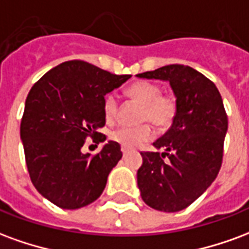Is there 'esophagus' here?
<instances>
[{
  "label": "esophagus",
  "mask_w": 249,
  "mask_h": 249,
  "mask_svg": "<svg viewBox=\"0 0 249 249\" xmlns=\"http://www.w3.org/2000/svg\"><path fill=\"white\" fill-rule=\"evenodd\" d=\"M126 153H128V151H126V149H123V156H126Z\"/></svg>",
  "instance_id": "1"
}]
</instances>
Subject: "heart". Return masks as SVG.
<instances>
[{
  "instance_id": "1",
  "label": "heart",
  "mask_w": 249,
  "mask_h": 249,
  "mask_svg": "<svg viewBox=\"0 0 249 249\" xmlns=\"http://www.w3.org/2000/svg\"><path fill=\"white\" fill-rule=\"evenodd\" d=\"M128 97L142 105L140 123L152 124L165 129L172 124L178 113V101L171 94H161V89L156 84L148 81L135 82L126 89ZM104 117L113 121L119 113V101L113 93H108L103 101ZM153 137V129L149 125L140 126H120L110 133V139L124 149H135Z\"/></svg>"
}]
</instances>
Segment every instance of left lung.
Masks as SVG:
<instances>
[{"mask_svg":"<svg viewBox=\"0 0 249 249\" xmlns=\"http://www.w3.org/2000/svg\"><path fill=\"white\" fill-rule=\"evenodd\" d=\"M137 77L168 81L178 101L172 126L153 142L165 151L141 152V198L157 211L178 212L200 197L219 173L228 129L224 104L213 82L191 66L173 64Z\"/></svg>","mask_w":249,"mask_h":249,"instance_id":"obj_1","label":"left lung"}]
</instances>
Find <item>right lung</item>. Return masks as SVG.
<instances>
[{
    "instance_id": "right-lung-1",
    "label": "right lung",
    "mask_w": 249,
    "mask_h": 249,
    "mask_svg": "<svg viewBox=\"0 0 249 249\" xmlns=\"http://www.w3.org/2000/svg\"><path fill=\"white\" fill-rule=\"evenodd\" d=\"M130 74H112L85 61L62 62L30 89L21 120V141L36 189L62 209H78L97 200L123 152L108 141L96 156L82 153L87 137L104 142L105 94Z\"/></svg>"
}]
</instances>
